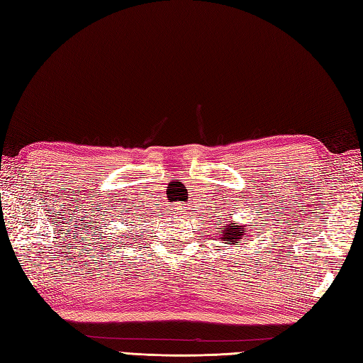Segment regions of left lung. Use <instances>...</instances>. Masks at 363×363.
<instances>
[{
	"label": "left lung",
	"instance_id": "1",
	"mask_svg": "<svg viewBox=\"0 0 363 363\" xmlns=\"http://www.w3.org/2000/svg\"><path fill=\"white\" fill-rule=\"evenodd\" d=\"M222 230H223V235H222L220 240H228V242H231L233 245H239V240L240 242H247V240H250V236L248 238H246L250 231L244 227H240V225L228 223V225H225ZM245 230L247 231V233H245Z\"/></svg>",
	"mask_w": 363,
	"mask_h": 363
}]
</instances>
